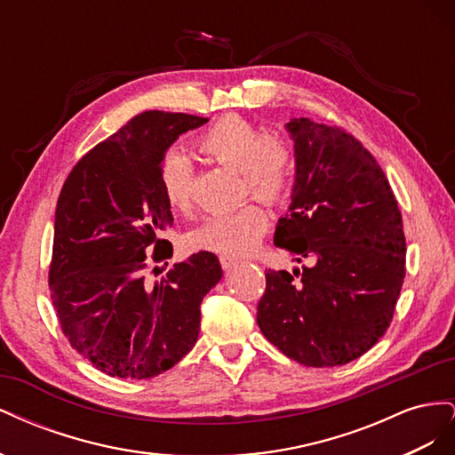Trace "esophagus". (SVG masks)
I'll use <instances>...</instances> for the list:
<instances>
[{
  "mask_svg": "<svg viewBox=\"0 0 455 455\" xmlns=\"http://www.w3.org/2000/svg\"><path fill=\"white\" fill-rule=\"evenodd\" d=\"M239 261H241L239 258L231 256V254H220V264H222L224 269H229V267H233V266H237Z\"/></svg>",
  "mask_w": 455,
  "mask_h": 455,
  "instance_id": "esophagus-1",
  "label": "esophagus"
}]
</instances>
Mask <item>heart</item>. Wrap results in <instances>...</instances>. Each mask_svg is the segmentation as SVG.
Listing matches in <instances>:
<instances>
[{
  "mask_svg": "<svg viewBox=\"0 0 455 455\" xmlns=\"http://www.w3.org/2000/svg\"><path fill=\"white\" fill-rule=\"evenodd\" d=\"M196 148L199 154L241 172V194L269 206L283 204L291 196L296 174L294 148L281 134H266L256 123L228 116L203 131ZM194 161L180 149L164 154L159 167V188L174 211L188 212L194 204ZM267 229V214L258 203H244L237 211L216 214L191 235L201 249L241 256L256 249Z\"/></svg>",
  "mask_w": 455,
  "mask_h": 455,
  "instance_id": "1",
  "label": "heart"
}]
</instances>
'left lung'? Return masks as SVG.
Listing matches in <instances>:
<instances>
[{"instance_id":"left-lung-1","label":"left lung","mask_w":455,"mask_h":455,"mask_svg":"<svg viewBox=\"0 0 455 455\" xmlns=\"http://www.w3.org/2000/svg\"><path fill=\"white\" fill-rule=\"evenodd\" d=\"M294 139L291 214L275 244L298 264L267 269L258 326L288 359L313 368L359 359L387 332L406 275V239L387 176L341 127L307 117Z\"/></svg>"}]
</instances>
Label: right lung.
Wrapping results in <instances>:
<instances>
[{
  "label": "right lung",
  "mask_w": 455,
  "mask_h": 455,
  "mask_svg": "<svg viewBox=\"0 0 455 455\" xmlns=\"http://www.w3.org/2000/svg\"><path fill=\"white\" fill-rule=\"evenodd\" d=\"M206 117L149 109L96 144L68 174L54 212L52 307L70 346L114 378L148 379L196 346L201 301L222 279L212 252L148 275L172 256L159 188L164 151Z\"/></svg>",
  "instance_id": "right-lung-1"
}]
</instances>
